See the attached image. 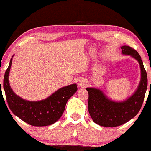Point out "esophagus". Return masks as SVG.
<instances>
[{"instance_id": "obj_1", "label": "esophagus", "mask_w": 151, "mask_h": 151, "mask_svg": "<svg viewBox=\"0 0 151 151\" xmlns=\"http://www.w3.org/2000/svg\"><path fill=\"white\" fill-rule=\"evenodd\" d=\"M87 84H88L87 80H86V79H84V78H81V79L80 80L79 82H78V86H79L80 87L84 88V87H86Z\"/></svg>"}]
</instances>
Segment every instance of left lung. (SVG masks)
<instances>
[{
	"mask_svg": "<svg viewBox=\"0 0 151 151\" xmlns=\"http://www.w3.org/2000/svg\"><path fill=\"white\" fill-rule=\"evenodd\" d=\"M121 49L122 54L131 55L139 64L141 80L135 92L123 102H115L98 88H86L88 93V108L91 117L95 123L105 127H118L133 118L141 109L147 89V74L139 54L129 46L124 45Z\"/></svg>",
	"mask_w": 151,
	"mask_h": 151,
	"instance_id": "1",
	"label": "left lung"
}]
</instances>
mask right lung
Segmentation results:
<instances>
[{"instance_id":"right-lung-1","label":"right lung","mask_w":151,"mask_h":151,"mask_svg":"<svg viewBox=\"0 0 151 151\" xmlns=\"http://www.w3.org/2000/svg\"><path fill=\"white\" fill-rule=\"evenodd\" d=\"M12 63V58L3 80L4 91L10 110L22 121L34 127L54 124L61 117L68 100L77 91L76 84L59 88L45 100L36 102L25 100L14 93L9 85V73Z\"/></svg>"}]
</instances>
